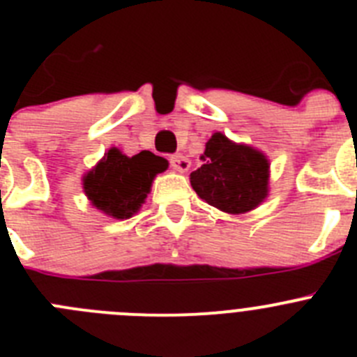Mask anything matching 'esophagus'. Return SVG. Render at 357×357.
Listing matches in <instances>:
<instances>
[{
  "instance_id": "34e87169",
  "label": "esophagus",
  "mask_w": 357,
  "mask_h": 357,
  "mask_svg": "<svg viewBox=\"0 0 357 357\" xmlns=\"http://www.w3.org/2000/svg\"><path fill=\"white\" fill-rule=\"evenodd\" d=\"M169 164H172V168L175 169V172H181V173H185L189 169V160L185 159L184 155H181V153H173V155H169Z\"/></svg>"
}]
</instances>
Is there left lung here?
<instances>
[{"label":"left lung","mask_w":357,"mask_h":357,"mask_svg":"<svg viewBox=\"0 0 357 357\" xmlns=\"http://www.w3.org/2000/svg\"><path fill=\"white\" fill-rule=\"evenodd\" d=\"M200 168L189 175L202 200L229 214L255 209L268 197L270 162L247 144L232 143L216 132L207 141Z\"/></svg>","instance_id":"1"}]
</instances>
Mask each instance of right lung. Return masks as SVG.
I'll return each instance as SVG.
<instances>
[{"instance_id":"obj_1","label":"right lung","mask_w":357,"mask_h":357,"mask_svg":"<svg viewBox=\"0 0 357 357\" xmlns=\"http://www.w3.org/2000/svg\"><path fill=\"white\" fill-rule=\"evenodd\" d=\"M166 168L168 160L148 150L127 157L118 148H110L84 176V191L107 216L127 220L141 209L155 175Z\"/></svg>"}]
</instances>
